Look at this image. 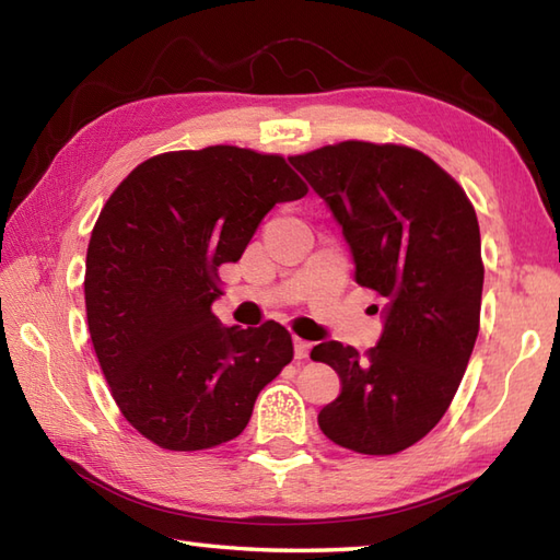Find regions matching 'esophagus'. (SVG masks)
<instances>
[{
  "label": "esophagus",
  "instance_id": "obj_1",
  "mask_svg": "<svg viewBox=\"0 0 560 560\" xmlns=\"http://www.w3.org/2000/svg\"><path fill=\"white\" fill-rule=\"evenodd\" d=\"M293 351H295V359H307V353H311V341L293 337Z\"/></svg>",
  "mask_w": 560,
  "mask_h": 560
}]
</instances>
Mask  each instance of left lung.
<instances>
[{
	"instance_id": "left-lung-1",
	"label": "left lung",
	"mask_w": 560,
	"mask_h": 560,
	"mask_svg": "<svg viewBox=\"0 0 560 560\" xmlns=\"http://www.w3.org/2000/svg\"><path fill=\"white\" fill-rule=\"evenodd\" d=\"M291 163L341 225L355 283L385 299L383 335L365 355L339 341L311 351L341 380L317 423L341 447L395 455L433 431L467 371L483 289L477 211L409 147L341 141Z\"/></svg>"
}]
</instances>
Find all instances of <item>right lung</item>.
I'll use <instances>...</instances> for the list:
<instances>
[{"label": "right lung", "instance_id": "add662e5", "mask_svg": "<svg viewBox=\"0 0 560 560\" xmlns=\"http://www.w3.org/2000/svg\"><path fill=\"white\" fill-rule=\"evenodd\" d=\"M307 185L277 153L171 151L105 201L86 253V317L113 399L163 450L237 438L255 399L293 359L287 327H223L219 267L237 261L279 201Z\"/></svg>", "mask_w": 560, "mask_h": 560}]
</instances>
